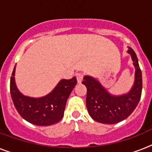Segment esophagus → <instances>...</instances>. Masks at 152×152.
<instances>
[{"mask_svg":"<svg viewBox=\"0 0 152 152\" xmlns=\"http://www.w3.org/2000/svg\"><path fill=\"white\" fill-rule=\"evenodd\" d=\"M83 75L81 73H77L76 74V77H77V83H81L82 80H83Z\"/></svg>","mask_w":152,"mask_h":152,"instance_id":"34e87169","label":"esophagus"}]
</instances>
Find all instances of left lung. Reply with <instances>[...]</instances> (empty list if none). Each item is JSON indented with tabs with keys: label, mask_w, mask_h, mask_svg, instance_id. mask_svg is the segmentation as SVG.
<instances>
[{
	"label": "left lung",
	"mask_w": 152,
	"mask_h": 152,
	"mask_svg": "<svg viewBox=\"0 0 152 152\" xmlns=\"http://www.w3.org/2000/svg\"><path fill=\"white\" fill-rule=\"evenodd\" d=\"M135 67V80L127 94L113 96L93 77L85 76L82 84L87 88L86 106L94 120L101 124H113L125 120L134 112L141 99L142 91V74L138 60L132 48L128 47Z\"/></svg>",
	"instance_id": "obj_1"
}]
</instances>
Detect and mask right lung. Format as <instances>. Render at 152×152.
<instances>
[{
  "label": "right lung",
  "mask_w": 152,
  "mask_h": 152,
  "mask_svg": "<svg viewBox=\"0 0 152 152\" xmlns=\"http://www.w3.org/2000/svg\"><path fill=\"white\" fill-rule=\"evenodd\" d=\"M15 71L11 74L10 92L11 99L24 120L36 126H50L59 122L64 116L66 102L77 84L74 77L70 80L63 79L50 93L42 98H31L23 96L16 87Z\"/></svg>",
  "instance_id": "add662e5"
}]
</instances>
